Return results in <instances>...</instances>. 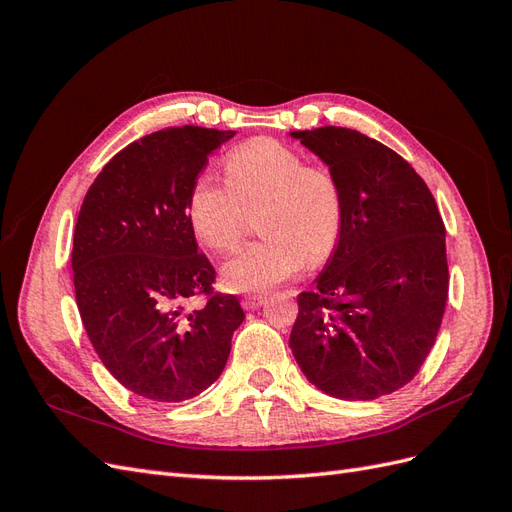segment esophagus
<instances>
[{"label":"esophagus","instance_id":"1","mask_svg":"<svg viewBox=\"0 0 512 512\" xmlns=\"http://www.w3.org/2000/svg\"><path fill=\"white\" fill-rule=\"evenodd\" d=\"M265 294H247V297L241 299L243 309H258L262 303H265Z\"/></svg>","mask_w":512,"mask_h":512}]
</instances>
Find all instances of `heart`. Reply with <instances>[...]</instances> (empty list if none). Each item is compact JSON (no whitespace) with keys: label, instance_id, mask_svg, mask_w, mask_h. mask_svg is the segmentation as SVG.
<instances>
[{"label":"heart","instance_id":"heart-1","mask_svg":"<svg viewBox=\"0 0 512 512\" xmlns=\"http://www.w3.org/2000/svg\"><path fill=\"white\" fill-rule=\"evenodd\" d=\"M228 181L200 173L185 213L200 243L230 252L241 243L247 213L258 215L262 241L222 267L230 290L262 292L299 275L307 260H327L342 239L344 192L329 168L307 164L301 151L275 138H254L226 160Z\"/></svg>","mask_w":512,"mask_h":512}]
</instances>
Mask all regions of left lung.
I'll return each mask as SVG.
<instances>
[{
  "mask_svg": "<svg viewBox=\"0 0 512 512\" xmlns=\"http://www.w3.org/2000/svg\"><path fill=\"white\" fill-rule=\"evenodd\" d=\"M344 192V230L316 288L299 294L290 348L307 380L339 399L408 384L436 344L448 299L444 222L416 170L348 128L290 132Z\"/></svg>",
  "mask_w": 512,
  "mask_h": 512,
  "instance_id": "1",
  "label": "left lung"
}]
</instances>
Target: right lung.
<instances>
[{"instance_id":"right-lung-1","label":"right lung","mask_w":512,"mask_h":512,"mask_svg":"<svg viewBox=\"0 0 512 512\" xmlns=\"http://www.w3.org/2000/svg\"><path fill=\"white\" fill-rule=\"evenodd\" d=\"M230 136L183 126L138 138L104 164L76 220L74 292L89 342L119 384L151 401L209 389L245 318L235 294L213 290L185 213L209 153Z\"/></svg>"}]
</instances>
